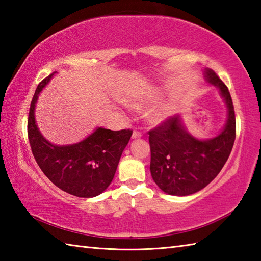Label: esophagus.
<instances>
[{
    "label": "esophagus",
    "mask_w": 261,
    "mask_h": 261,
    "mask_svg": "<svg viewBox=\"0 0 261 261\" xmlns=\"http://www.w3.org/2000/svg\"><path fill=\"white\" fill-rule=\"evenodd\" d=\"M141 137H142V134L139 131H134V134H132V139H139Z\"/></svg>",
    "instance_id": "34e87169"
}]
</instances>
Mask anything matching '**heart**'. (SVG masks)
I'll return each instance as SVG.
<instances>
[{
	"mask_svg": "<svg viewBox=\"0 0 261 261\" xmlns=\"http://www.w3.org/2000/svg\"><path fill=\"white\" fill-rule=\"evenodd\" d=\"M157 99H153L152 102H156ZM135 107L137 109H146L147 107H149V104L147 103H135ZM168 116V112L167 111H159V112L152 114L151 116V121L153 122V123H159V122L164 121L166 118Z\"/></svg>",
	"mask_w": 261,
	"mask_h": 261,
	"instance_id": "obj_1",
	"label": "heart"
}]
</instances>
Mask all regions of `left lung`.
I'll return each instance as SVG.
<instances>
[{
    "label": "left lung",
    "mask_w": 261,
    "mask_h": 261,
    "mask_svg": "<svg viewBox=\"0 0 261 261\" xmlns=\"http://www.w3.org/2000/svg\"><path fill=\"white\" fill-rule=\"evenodd\" d=\"M204 77L219 88L228 110L219 135L197 139L186 130L179 114L149 131L152 179L169 195L187 196L206 187L223 168L233 147L236 116L228 87L212 69L205 68Z\"/></svg>",
    "instance_id": "obj_1"
}]
</instances>
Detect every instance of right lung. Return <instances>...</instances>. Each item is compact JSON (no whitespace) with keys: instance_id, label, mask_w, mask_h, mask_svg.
<instances>
[{"instance_id":"1","label":"right lung","mask_w":261,"mask_h":261,"mask_svg":"<svg viewBox=\"0 0 261 261\" xmlns=\"http://www.w3.org/2000/svg\"><path fill=\"white\" fill-rule=\"evenodd\" d=\"M56 73L40 82L31 101L28 137L33 157L42 173L62 191L77 197H95L112 181L132 130L112 131L98 126L73 145L58 146L48 141L38 129L35 111L39 94Z\"/></svg>"}]
</instances>
